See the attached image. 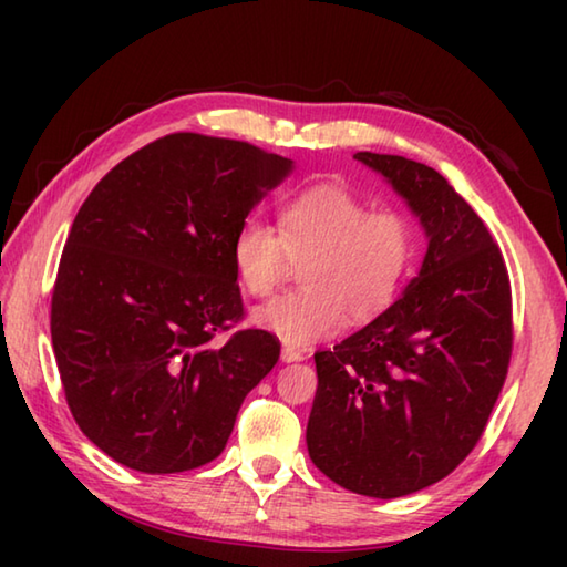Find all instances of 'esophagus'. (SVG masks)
<instances>
[{
  "label": "esophagus",
  "mask_w": 567,
  "mask_h": 567,
  "mask_svg": "<svg viewBox=\"0 0 567 567\" xmlns=\"http://www.w3.org/2000/svg\"><path fill=\"white\" fill-rule=\"evenodd\" d=\"M280 358H282V362H300L302 360V352L290 348V344H285L282 352H280Z\"/></svg>",
  "instance_id": "1"
}]
</instances>
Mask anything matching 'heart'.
Masks as SVG:
<instances>
[{"mask_svg":"<svg viewBox=\"0 0 567 567\" xmlns=\"http://www.w3.org/2000/svg\"><path fill=\"white\" fill-rule=\"evenodd\" d=\"M415 225L400 209L378 207L342 182H318L277 205V229L239 223L229 257L243 290L267 297L290 262L305 287L252 312V324L292 348L332 338L352 318H372L395 300L415 260Z\"/></svg>","mask_w":567,"mask_h":567,"instance_id":"heart-1","label":"heart"}]
</instances>
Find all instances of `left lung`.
<instances>
[{
  "label": "left lung",
  "mask_w": 567,
  "mask_h": 567,
  "mask_svg": "<svg viewBox=\"0 0 567 567\" xmlns=\"http://www.w3.org/2000/svg\"><path fill=\"white\" fill-rule=\"evenodd\" d=\"M354 159L405 199L427 252L385 312L315 352L307 453L344 491L390 501L453 473L483 435L513 352V300L493 235L440 172Z\"/></svg>",
  "instance_id": "obj_1"
}]
</instances>
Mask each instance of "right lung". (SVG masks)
<instances>
[{"instance_id":"right-lung-1","label":"right lung","mask_w":567,"mask_h":567,"mask_svg":"<svg viewBox=\"0 0 567 567\" xmlns=\"http://www.w3.org/2000/svg\"><path fill=\"white\" fill-rule=\"evenodd\" d=\"M292 172L237 140L167 134L90 192L52 292V348L76 425L120 465L150 475L215 460L280 342L239 330L233 235Z\"/></svg>"}]
</instances>
